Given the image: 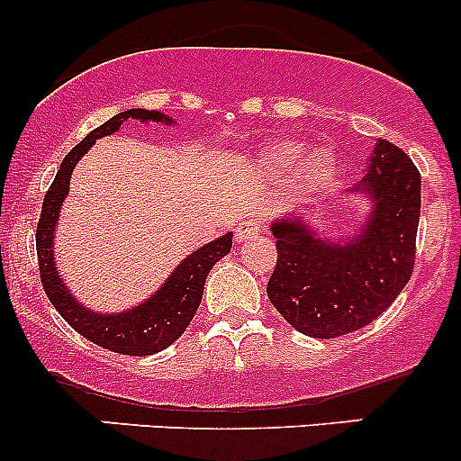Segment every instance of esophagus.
I'll use <instances>...</instances> for the list:
<instances>
[{"label":"esophagus","instance_id":"obj_1","mask_svg":"<svg viewBox=\"0 0 461 461\" xmlns=\"http://www.w3.org/2000/svg\"><path fill=\"white\" fill-rule=\"evenodd\" d=\"M260 234V227L257 225V222H252V221H243V222H239V227H236V243L239 245H243V243H248L249 239H254V236H258Z\"/></svg>","mask_w":461,"mask_h":461}]
</instances>
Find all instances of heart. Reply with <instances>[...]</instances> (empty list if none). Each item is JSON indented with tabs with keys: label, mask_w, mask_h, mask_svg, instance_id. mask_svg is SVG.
Wrapping results in <instances>:
<instances>
[{
	"label": "heart",
	"mask_w": 461,
	"mask_h": 461,
	"mask_svg": "<svg viewBox=\"0 0 461 461\" xmlns=\"http://www.w3.org/2000/svg\"><path fill=\"white\" fill-rule=\"evenodd\" d=\"M258 171L269 178L287 176V194L305 198L319 192L337 169V156L330 147H314L305 151L301 140H274L265 144L257 160Z\"/></svg>",
	"instance_id": "1"
}]
</instances>
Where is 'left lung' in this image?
Masks as SVG:
<instances>
[{"instance_id":"obj_1","label":"left lung","mask_w":461,"mask_h":461,"mask_svg":"<svg viewBox=\"0 0 461 461\" xmlns=\"http://www.w3.org/2000/svg\"><path fill=\"white\" fill-rule=\"evenodd\" d=\"M352 192L370 198L357 234L319 239L308 216L272 222L276 267L267 296L294 330L334 339L373 323L411 281L421 209V176L411 158L376 140L368 171Z\"/></svg>"}]
</instances>
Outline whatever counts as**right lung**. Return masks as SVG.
I'll return each instance as SVG.
<instances>
[{
	"mask_svg": "<svg viewBox=\"0 0 461 461\" xmlns=\"http://www.w3.org/2000/svg\"><path fill=\"white\" fill-rule=\"evenodd\" d=\"M127 120H140L144 124H174V120L167 118L160 111L129 109L106 120L97 129H93L85 140L67 153V158L59 165L53 185L49 187L44 203H41L35 243L41 285H44V292L50 303H53V308L62 314V319L95 346L106 348L111 352H120V355L147 357L165 350L176 339L183 337V332L192 323L194 314H196L198 305H201L204 278H207L209 269L225 254H230L231 231L212 240V243L203 245L201 249L180 260V265L162 283L160 290L153 292L142 303L122 310V312H95V310H88L86 305H82L71 294L67 283L62 281L58 265H55L53 248L59 209H62L64 198L68 194V180H71V174L77 162H80V158L93 147V142L115 133Z\"/></svg>",
	"mask_w": 461,
	"mask_h": 461,
	"instance_id": "1",
	"label": "right lung"
}]
</instances>
